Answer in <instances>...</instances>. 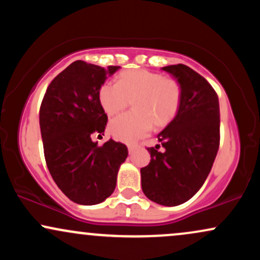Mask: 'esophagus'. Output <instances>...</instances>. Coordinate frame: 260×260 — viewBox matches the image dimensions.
Segmentation results:
<instances>
[{
    "label": "esophagus",
    "mask_w": 260,
    "mask_h": 260,
    "mask_svg": "<svg viewBox=\"0 0 260 260\" xmlns=\"http://www.w3.org/2000/svg\"><path fill=\"white\" fill-rule=\"evenodd\" d=\"M134 150H136V147H134V145H129V147H128V153L129 154H133Z\"/></svg>",
    "instance_id": "esophagus-1"
}]
</instances>
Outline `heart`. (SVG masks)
Instances as JSON below:
<instances>
[{
    "mask_svg": "<svg viewBox=\"0 0 260 260\" xmlns=\"http://www.w3.org/2000/svg\"><path fill=\"white\" fill-rule=\"evenodd\" d=\"M134 110L110 123V132L122 142H136L174 121L182 101L177 79L149 70H128L118 74L117 83L105 82L99 89V101L107 116H116L131 104Z\"/></svg>",
    "mask_w": 260,
    "mask_h": 260,
    "instance_id": "obj_1",
    "label": "heart"
}]
</instances>
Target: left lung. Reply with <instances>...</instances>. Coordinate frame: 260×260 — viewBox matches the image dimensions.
<instances>
[{
    "label": "left lung",
    "mask_w": 260,
    "mask_h": 260,
    "mask_svg": "<svg viewBox=\"0 0 260 260\" xmlns=\"http://www.w3.org/2000/svg\"><path fill=\"white\" fill-rule=\"evenodd\" d=\"M182 86L177 116L157 134L164 150L148 148L150 162L140 169L142 189L150 201L175 207L201 189L220 144L219 98L208 80L184 64L162 67Z\"/></svg>",
    "instance_id": "8db88e82"
}]
</instances>
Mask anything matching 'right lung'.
Listing matches in <instances>:
<instances>
[{
	"mask_svg": "<svg viewBox=\"0 0 260 260\" xmlns=\"http://www.w3.org/2000/svg\"><path fill=\"white\" fill-rule=\"evenodd\" d=\"M74 61L47 86L40 106V131L47 169L64 196L82 205H95L113 193L128 149L120 142L103 145L92 136L105 132L107 115L99 89L118 70Z\"/></svg>",
	"mask_w": 260,
	"mask_h": 260,
	"instance_id": "1",
	"label": "right lung"
}]
</instances>
